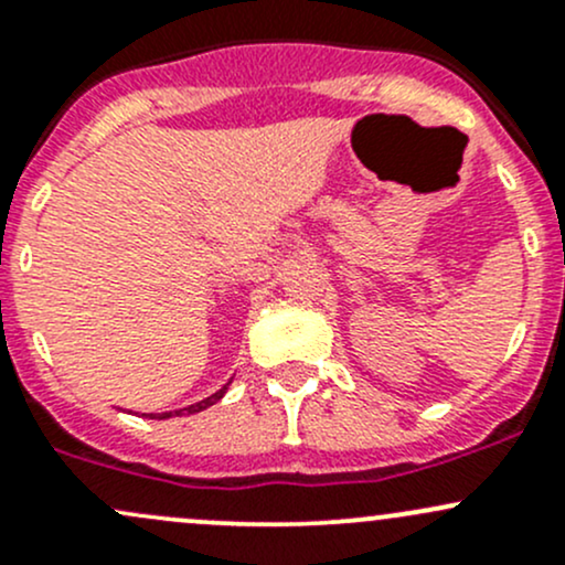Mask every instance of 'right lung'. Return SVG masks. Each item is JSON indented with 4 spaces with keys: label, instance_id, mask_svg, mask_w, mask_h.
Here are the masks:
<instances>
[{
    "label": "right lung",
    "instance_id": "add662e5",
    "mask_svg": "<svg viewBox=\"0 0 565 565\" xmlns=\"http://www.w3.org/2000/svg\"><path fill=\"white\" fill-rule=\"evenodd\" d=\"M228 391V382L226 385L221 387V391L217 393H212L210 398H204V402H199V404H191V406H185V409H174V412H161V415H150V417H156V420H163V417H174V415H193V412H202V409H207V406H212L215 402H221L223 398V393Z\"/></svg>",
    "mask_w": 565,
    "mask_h": 565
}]
</instances>
